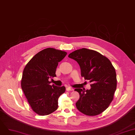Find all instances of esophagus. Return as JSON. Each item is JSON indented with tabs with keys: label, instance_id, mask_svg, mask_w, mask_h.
Wrapping results in <instances>:
<instances>
[{
	"label": "esophagus",
	"instance_id": "34e87169",
	"mask_svg": "<svg viewBox=\"0 0 135 135\" xmlns=\"http://www.w3.org/2000/svg\"><path fill=\"white\" fill-rule=\"evenodd\" d=\"M66 90H67V91H73V88H72L71 87H66Z\"/></svg>",
	"mask_w": 135,
	"mask_h": 135
}]
</instances>
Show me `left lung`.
<instances>
[{
	"instance_id": "8db88e82",
	"label": "left lung",
	"mask_w": 135,
	"mask_h": 135,
	"mask_svg": "<svg viewBox=\"0 0 135 135\" xmlns=\"http://www.w3.org/2000/svg\"><path fill=\"white\" fill-rule=\"evenodd\" d=\"M68 57L79 64L81 76L92 83L89 90L74 89L79 94L77 108L89 116L102 113L113 99L117 87L116 73L111 61L99 52L86 48L76 50Z\"/></svg>"
}]
</instances>
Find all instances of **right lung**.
<instances>
[{"instance_id":"right-lung-1","label":"right lung","mask_w":135,"mask_h":135,"mask_svg":"<svg viewBox=\"0 0 135 135\" xmlns=\"http://www.w3.org/2000/svg\"><path fill=\"white\" fill-rule=\"evenodd\" d=\"M67 54L61 50L46 48L35 55L24 69L22 89L32 110L38 115H48L58 108V98L66 87L50 85L49 79L56 76L58 62Z\"/></svg>"}]
</instances>
